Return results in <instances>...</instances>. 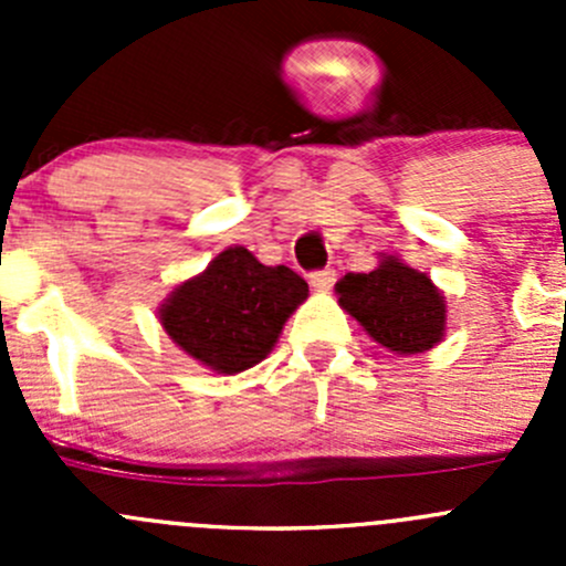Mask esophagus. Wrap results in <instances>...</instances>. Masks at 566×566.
Instances as JSON below:
<instances>
[{
    "instance_id": "obj_1",
    "label": "esophagus",
    "mask_w": 566,
    "mask_h": 566,
    "mask_svg": "<svg viewBox=\"0 0 566 566\" xmlns=\"http://www.w3.org/2000/svg\"><path fill=\"white\" fill-rule=\"evenodd\" d=\"M334 282H336L334 268H323V271H315L310 276V284L317 290V293H325V290H331V287H334Z\"/></svg>"
}]
</instances>
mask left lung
I'll return each mask as SVG.
<instances>
[{"instance_id": "8db88e82", "label": "left lung", "mask_w": 566, "mask_h": 566, "mask_svg": "<svg viewBox=\"0 0 566 566\" xmlns=\"http://www.w3.org/2000/svg\"><path fill=\"white\" fill-rule=\"evenodd\" d=\"M334 290L342 310L394 356H416L447 336V298L399 256L380 254L375 271L347 273Z\"/></svg>"}]
</instances>
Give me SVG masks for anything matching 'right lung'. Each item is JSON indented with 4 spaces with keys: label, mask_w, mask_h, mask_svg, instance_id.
Returning <instances> with one entry per match:
<instances>
[{
    "label": "right lung",
    "mask_w": 566,
    "mask_h": 566,
    "mask_svg": "<svg viewBox=\"0 0 566 566\" xmlns=\"http://www.w3.org/2000/svg\"><path fill=\"white\" fill-rule=\"evenodd\" d=\"M310 284L287 265H262L230 247L202 273L175 284L158 306L169 339L216 375H238L268 358Z\"/></svg>",
    "instance_id": "right-lung-1"
}]
</instances>
